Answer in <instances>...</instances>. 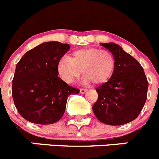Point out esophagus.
<instances>
[{
	"label": "esophagus",
	"instance_id": "obj_1",
	"mask_svg": "<svg viewBox=\"0 0 159 159\" xmlns=\"http://www.w3.org/2000/svg\"><path fill=\"white\" fill-rule=\"evenodd\" d=\"M86 91H87V89H80V93H85Z\"/></svg>",
	"mask_w": 159,
	"mask_h": 159
}]
</instances>
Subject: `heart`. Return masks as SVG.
<instances>
[{
  "label": "heart",
  "mask_w": 159,
  "mask_h": 159,
  "mask_svg": "<svg viewBox=\"0 0 159 159\" xmlns=\"http://www.w3.org/2000/svg\"><path fill=\"white\" fill-rule=\"evenodd\" d=\"M115 68L112 53L98 48H84L74 51L70 57H64L58 61L57 73L66 84H71L81 75L83 83L100 85L108 81Z\"/></svg>",
  "instance_id": "heart-1"
}]
</instances>
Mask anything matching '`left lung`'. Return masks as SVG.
I'll list each match as a JSON object with an SVG mask.
<instances>
[{
  "label": "left lung",
  "mask_w": 159,
  "mask_h": 159,
  "mask_svg": "<svg viewBox=\"0 0 159 159\" xmlns=\"http://www.w3.org/2000/svg\"><path fill=\"white\" fill-rule=\"evenodd\" d=\"M101 45L114 55L115 68L109 81L96 89L98 98L93 111L102 123L124 125L134 121L143 110L148 81L139 61L120 45L112 42Z\"/></svg>",
  "instance_id": "obj_1"
}]
</instances>
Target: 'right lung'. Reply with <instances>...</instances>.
Listing matches in <instances>:
<instances>
[{
  "label": "right lung",
  "instance_id": "right-lung-1",
  "mask_svg": "<svg viewBox=\"0 0 159 159\" xmlns=\"http://www.w3.org/2000/svg\"><path fill=\"white\" fill-rule=\"evenodd\" d=\"M70 45L48 41L24 54L16 64L12 95L19 114L35 124H53L62 118L67 98L79 89L58 77L57 64Z\"/></svg>",
  "mask_w": 159,
  "mask_h": 159
}]
</instances>
